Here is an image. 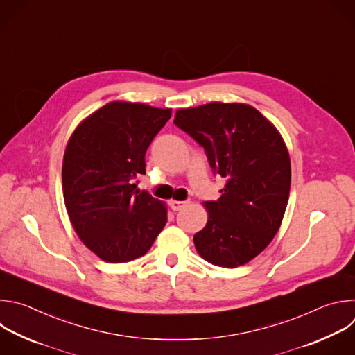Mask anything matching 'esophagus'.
<instances>
[{
    "label": "esophagus",
    "instance_id": "1",
    "mask_svg": "<svg viewBox=\"0 0 355 355\" xmlns=\"http://www.w3.org/2000/svg\"><path fill=\"white\" fill-rule=\"evenodd\" d=\"M188 203H189L188 200H184V202H181V200H170V206H171V209L175 210V211L184 209Z\"/></svg>",
    "mask_w": 355,
    "mask_h": 355
}]
</instances>
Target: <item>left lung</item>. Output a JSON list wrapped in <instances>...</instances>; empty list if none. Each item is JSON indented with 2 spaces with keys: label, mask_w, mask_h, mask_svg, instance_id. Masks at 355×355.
Returning a JSON list of instances; mask_svg holds the SVG:
<instances>
[{
  "label": "left lung",
  "mask_w": 355,
  "mask_h": 355,
  "mask_svg": "<svg viewBox=\"0 0 355 355\" xmlns=\"http://www.w3.org/2000/svg\"><path fill=\"white\" fill-rule=\"evenodd\" d=\"M174 124L205 149L213 173L227 181L217 200L203 203L209 218L193 235L198 254L221 268L248 263L270 244L287 207L291 163L282 135L243 103L181 108Z\"/></svg>",
  "instance_id": "obj_1"
}]
</instances>
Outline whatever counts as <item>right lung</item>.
Here are the masks:
<instances>
[{"label": "right lung", "instance_id": "add662e5", "mask_svg": "<svg viewBox=\"0 0 355 355\" xmlns=\"http://www.w3.org/2000/svg\"><path fill=\"white\" fill-rule=\"evenodd\" d=\"M170 108L111 101L78 125L62 162V192L82 243L110 263L144 257L167 223V207L137 188L145 155Z\"/></svg>", "mask_w": 355, "mask_h": 355}]
</instances>
